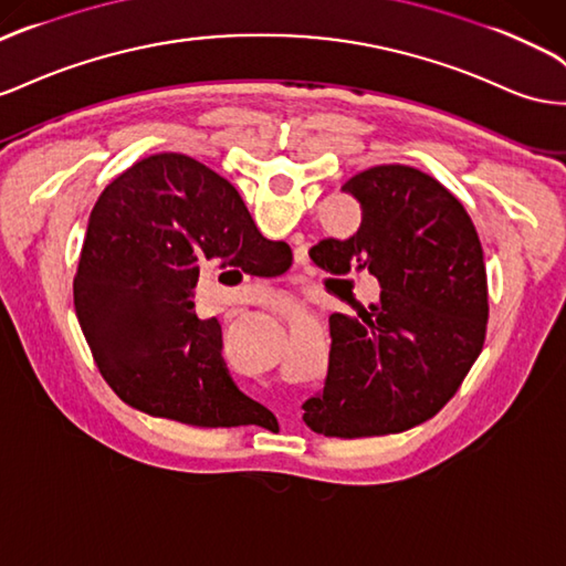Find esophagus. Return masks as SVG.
<instances>
[{"label":"esophagus","mask_w":566,"mask_h":566,"mask_svg":"<svg viewBox=\"0 0 566 566\" xmlns=\"http://www.w3.org/2000/svg\"><path fill=\"white\" fill-rule=\"evenodd\" d=\"M297 310H300L297 304L290 302V300H281V302L273 304V312H276L279 316H295Z\"/></svg>","instance_id":"34e87169"}]
</instances>
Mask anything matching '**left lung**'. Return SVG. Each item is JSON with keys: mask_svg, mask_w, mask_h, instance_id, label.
Listing matches in <instances>:
<instances>
[{"mask_svg": "<svg viewBox=\"0 0 566 566\" xmlns=\"http://www.w3.org/2000/svg\"><path fill=\"white\" fill-rule=\"evenodd\" d=\"M343 192L361 207L359 231L321 240L310 256L333 276L371 273L380 295L357 316H331L326 386L302 419L343 440L402 433L433 419L481 355L483 248L464 205L415 166H374ZM343 283L353 293L355 281Z\"/></svg>", "mask_w": 566, "mask_h": 566, "instance_id": "left-lung-1", "label": "left lung"}]
</instances>
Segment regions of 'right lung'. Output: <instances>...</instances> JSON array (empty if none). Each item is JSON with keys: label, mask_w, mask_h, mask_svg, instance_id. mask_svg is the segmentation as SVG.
<instances>
[{"label": "right lung", "mask_w": 566, "mask_h": 566, "mask_svg": "<svg viewBox=\"0 0 566 566\" xmlns=\"http://www.w3.org/2000/svg\"><path fill=\"white\" fill-rule=\"evenodd\" d=\"M290 264L231 182L164 151L112 180L90 211L75 316L102 378L133 409L200 429L250 426L266 409L235 386L221 324L197 316L190 293L213 266L279 276Z\"/></svg>", "instance_id": "1"}]
</instances>
